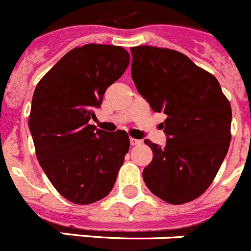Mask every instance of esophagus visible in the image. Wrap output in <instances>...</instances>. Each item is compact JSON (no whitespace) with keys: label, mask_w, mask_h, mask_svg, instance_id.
<instances>
[{"label":"esophagus","mask_w":251,"mask_h":251,"mask_svg":"<svg viewBox=\"0 0 251 251\" xmlns=\"http://www.w3.org/2000/svg\"><path fill=\"white\" fill-rule=\"evenodd\" d=\"M130 144H131V145H140L141 140H138V139H134V138H130Z\"/></svg>","instance_id":"1"}]
</instances>
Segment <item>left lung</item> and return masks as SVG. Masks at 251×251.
I'll list each match as a JSON object with an SVG mask.
<instances>
[{
	"instance_id": "obj_1",
	"label": "left lung",
	"mask_w": 251,
	"mask_h": 251,
	"mask_svg": "<svg viewBox=\"0 0 251 251\" xmlns=\"http://www.w3.org/2000/svg\"><path fill=\"white\" fill-rule=\"evenodd\" d=\"M131 75L155 112L167 115L165 148L144 140L152 160L144 182L171 204L191 202L216 177L231 141V106L213 74L177 50L132 47Z\"/></svg>"
}]
</instances>
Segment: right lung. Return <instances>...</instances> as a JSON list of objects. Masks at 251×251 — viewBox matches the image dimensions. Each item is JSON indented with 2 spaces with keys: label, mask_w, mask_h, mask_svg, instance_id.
<instances>
[{
  "label": "right lung",
  "mask_w": 251,
  "mask_h": 251,
  "mask_svg": "<svg viewBox=\"0 0 251 251\" xmlns=\"http://www.w3.org/2000/svg\"><path fill=\"white\" fill-rule=\"evenodd\" d=\"M130 63L123 47L87 44L65 54L35 88L29 127L35 152L54 188L77 204L108 195L130 148L123 130L89 125L106 89Z\"/></svg>",
  "instance_id": "add662e5"
}]
</instances>
